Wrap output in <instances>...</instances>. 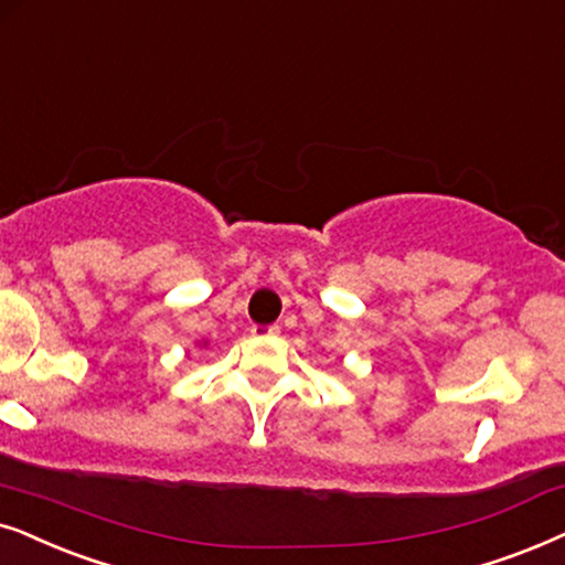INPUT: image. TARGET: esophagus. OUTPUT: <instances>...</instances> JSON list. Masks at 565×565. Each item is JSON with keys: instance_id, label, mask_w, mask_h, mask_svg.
<instances>
[{"instance_id": "1", "label": "esophagus", "mask_w": 565, "mask_h": 565, "mask_svg": "<svg viewBox=\"0 0 565 565\" xmlns=\"http://www.w3.org/2000/svg\"><path fill=\"white\" fill-rule=\"evenodd\" d=\"M250 333L253 335H278V333H281V328H278V326H253L250 328Z\"/></svg>"}]
</instances>
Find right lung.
I'll return each instance as SVG.
<instances>
[{
  "instance_id": "right-lung-1",
  "label": "right lung",
  "mask_w": 565,
  "mask_h": 565,
  "mask_svg": "<svg viewBox=\"0 0 565 565\" xmlns=\"http://www.w3.org/2000/svg\"><path fill=\"white\" fill-rule=\"evenodd\" d=\"M201 343H204V345H206V343H209V341H199V345H201Z\"/></svg>"
}]
</instances>
